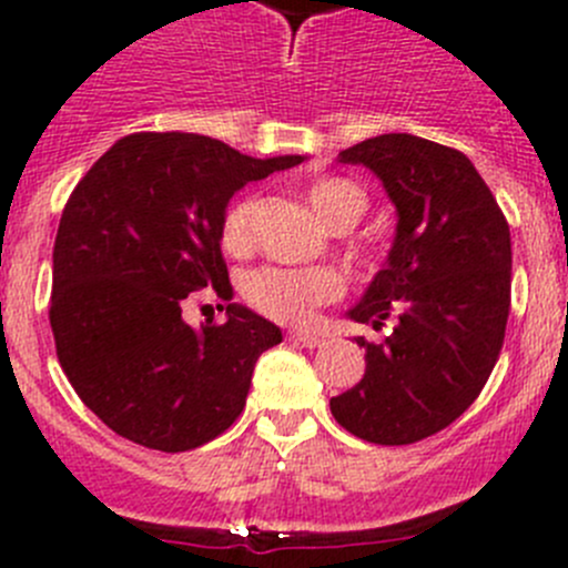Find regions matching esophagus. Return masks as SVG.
I'll use <instances>...</instances> for the list:
<instances>
[{
  "mask_svg": "<svg viewBox=\"0 0 568 568\" xmlns=\"http://www.w3.org/2000/svg\"><path fill=\"white\" fill-rule=\"evenodd\" d=\"M291 341L300 343V346H307V348H318V346H324V343H326L324 337L316 335V332H307V329L291 332Z\"/></svg>",
  "mask_w": 568,
  "mask_h": 568,
  "instance_id": "34e87169",
  "label": "esophagus"
}]
</instances>
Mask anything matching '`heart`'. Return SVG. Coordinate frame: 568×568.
Returning a JSON list of instances; mask_svg holds the SVG:
<instances>
[{
  "label": "heart",
  "mask_w": 568,
  "mask_h": 568,
  "mask_svg": "<svg viewBox=\"0 0 568 568\" xmlns=\"http://www.w3.org/2000/svg\"><path fill=\"white\" fill-rule=\"evenodd\" d=\"M307 203L313 214L329 231H348L365 211V194L346 178H318L307 186ZM252 211L255 200L242 197L225 211L220 227L222 247L231 255H244L252 247ZM343 294V277L335 268H283L266 266L244 280V296L263 316L300 324L313 316L318 305Z\"/></svg>",
  "instance_id": "1"
}]
</instances>
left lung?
Listing matches in <instances>:
<instances>
[{"label": "left lung", "instance_id": "1", "mask_svg": "<svg viewBox=\"0 0 568 568\" xmlns=\"http://www.w3.org/2000/svg\"><path fill=\"white\" fill-rule=\"evenodd\" d=\"M382 181L395 205L387 261L346 313L382 329L365 376L329 409L354 437L409 445L443 432L484 390L511 307V233L467 156L415 134H379L337 153Z\"/></svg>", "mask_w": 568, "mask_h": 568}]
</instances>
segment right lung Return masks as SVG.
Masks as SVG:
<instances>
[{"label": "right lung", "mask_w": 568, "mask_h": 568, "mask_svg": "<svg viewBox=\"0 0 568 568\" xmlns=\"http://www.w3.org/2000/svg\"><path fill=\"white\" fill-rule=\"evenodd\" d=\"M302 162L142 131L77 183L57 227L49 321L68 382L114 434L181 454L242 415L257 357L283 332L231 302L222 216L250 181ZM200 287L229 302L225 325L182 321V300Z\"/></svg>", "instance_id": "1"}]
</instances>
